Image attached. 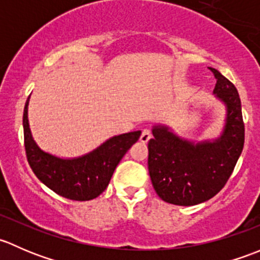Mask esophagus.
<instances>
[{
  "mask_svg": "<svg viewBox=\"0 0 260 260\" xmlns=\"http://www.w3.org/2000/svg\"><path fill=\"white\" fill-rule=\"evenodd\" d=\"M151 137H152L151 131H149V129H143L142 131V135H141V137H140V141L142 143H147L149 140H151Z\"/></svg>",
  "mask_w": 260,
  "mask_h": 260,
  "instance_id": "34e87169",
  "label": "esophagus"
}]
</instances>
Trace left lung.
Segmentation results:
<instances>
[{
    "mask_svg": "<svg viewBox=\"0 0 260 260\" xmlns=\"http://www.w3.org/2000/svg\"><path fill=\"white\" fill-rule=\"evenodd\" d=\"M214 95L225 107L217 137L193 141L181 137L167 124L152 125L148 171L157 195L169 204L192 206L214 198L226 183L242 154V103L234 84L216 69Z\"/></svg>",
    "mask_w": 260,
    "mask_h": 260,
    "instance_id": "8db88e82",
    "label": "left lung"
}]
</instances>
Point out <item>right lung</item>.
Segmentation results:
<instances>
[{
	"label": "right lung",
	"instance_id": "1",
	"mask_svg": "<svg viewBox=\"0 0 260 260\" xmlns=\"http://www.w3.org/2000/svg\"><path fill=\"white\" fill-rule=\"evenodd\" d=\"M27 98L23 109V137L26 156L39 180L62 198L88 201L98 198L109 185L115 167L125 152L138 141L141 131L108 138L93 151L78 157L55 156L39 147L28 124Z\"/></svg>",
	"mask_w": 260,
	"mask_h": 260
}]
</instances>
